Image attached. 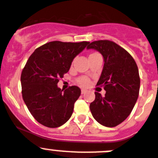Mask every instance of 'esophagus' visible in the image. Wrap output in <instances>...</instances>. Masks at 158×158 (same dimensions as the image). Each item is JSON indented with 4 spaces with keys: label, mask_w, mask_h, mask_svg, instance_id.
Segmentation results:
<instances>
[{
    "label": "esophagus",
    "mask_w": 158,
    "mask_h": 158,
    "mask_svg": "<svg viewBox=\"0 0 158 158\" xmlns=\"http://www.w3.org/2000/svg\"><path fill=\"white\" fill-rule=\"evenodd\" d=\"M86 89H82V90H81V94H86Z\"/></svg>",
    "instance_id": "1"
}]
</instances>
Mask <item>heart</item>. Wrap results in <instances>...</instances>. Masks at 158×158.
I'll return each instance as SVG.
<instances>
[{
  "label": "heart",
  "instance_id": "b5f03b06",
  "mask_svg": "<svg viewBox=\"0 0 158 158\" xmlns=\"http://www.w3.org/2000/svg\"><path fill=\"white\" fill-rule=\"evenodd\" d=\"M96 54H98V53L94 52V53H91V54H89V56H94V55H96ZM77 82L79 85H80V86H86L89 84V78L86 77V76H81V77H79L77 79Z\"/></svg>",
  "mask_w": 158,
  "mask_h": 158
}]
</instances>
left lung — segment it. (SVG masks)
Returning a JSON list of instances; mask_svg holds the SVG:
<instances>
[{"label":"left lung","mask_w":158,"mask_h":158,"mask_svg":"<svg viewBox=\"0 0 158 158\" xmlns=\"http://www.w3.org/2000/svg\"><path fill=\"white\" fill-rule=\"evenodd\" d=\"M86 48L99 51L104 57V68L97 86H104L106 91L104 97L95 92L89 109L97 122L114 127L127 118L138 99V67L130 54L113 41H94Z\"/></svg>","instance_id":"8db88e82"}]
</instances>
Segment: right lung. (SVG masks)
<instances>
[{
  "instance_id": "1",
  "label": "right lung",
  "mask_w": 158,
  "mask_h": 158,
  "mask_svg": "<svg viewBox=\"0 0 158 158\" xmlns=\"http://www.w3.org/2000/svg\"><path fill=\"white\" fill-rule=\"evenodd\" d=\"M89 44L52 41L36 48L28 59L21 75L22 94L29 112L43 126L59 127L72 116L80 89L72 86L63 92L57 82Z\"/></svg>"
}]
</instances>
